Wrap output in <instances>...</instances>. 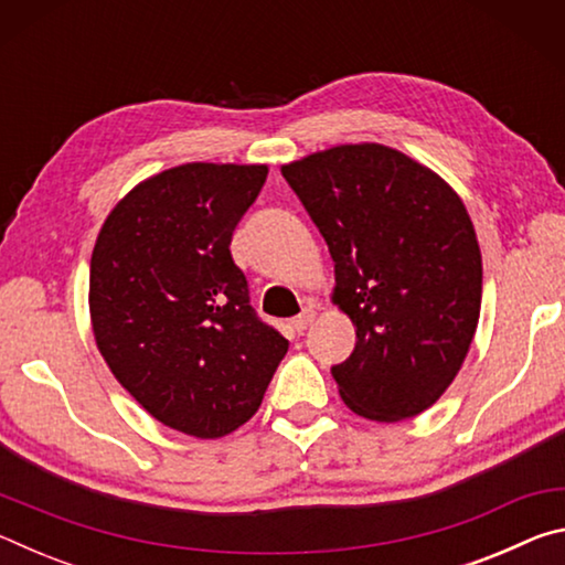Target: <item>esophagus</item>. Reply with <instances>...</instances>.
<instances>
[{"mask_svg":"<svg viewBox=\"0 0 565 565\" xmlns=\"http://www.w3.org/2000/svg\"><path fill=\"white\" fill-rule=\"evenodd\" d=\"M313 319H317V311H313L311 306H309V309H303V311L299 313V317H296V319L291 321V327H294V331H296V333H303L306 329L311 327Z\"/></svg>","mask_w":565,"mask_h":565,"instance_id":"34e87169","label":"esophagus"}]
</instances>
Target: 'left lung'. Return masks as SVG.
Instances as JSON below:
<instances>
[{
    "mask_svg": "<svg viewBox=\"0 0 565 565\" xmlns=\"http://www.w3.org/2000/svg\"><path fill=\"white\" fill-rule=\"evenodd\" d=\"M281 174L327 238L331 301L356 329L331 369L343 404L381 424L424 414L461 371L481 313V248L461 196L376 141L313 151Z\"/></svg>",
    "mask_w": 565,
    "mask_h": 565,
    "instance_id": "obj_1",
    "label": "left lung"
}]
</instances>
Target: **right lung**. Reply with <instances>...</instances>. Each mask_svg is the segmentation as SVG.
Here are the masks:
<instances>
[{"label": "right lung", "instance_id": "add662e5", "mask_svg": "<svg viewBox=\"0 0 565 565\" xmlns=\"http://www.w3.org/2000/svg\"><path fill=\"white\" fill-rule=\"evenodd\" d=\"M266 164L189 161L147 177L99 228L89 319L114 379L174 431L222 438L262 406L289 351L248 306L232 234Z\"/></svg>", "mask_w": 565, "mask_h": 565}]
</instances>
